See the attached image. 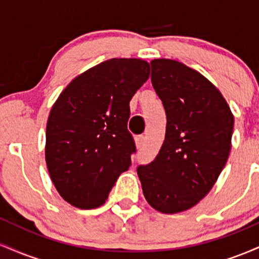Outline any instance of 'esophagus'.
I'll return each instance as SVG.
<instances>
[{
	"label": "esophagus",
	"instance_id": "1",
	"mask_svg": "<svg viewBox=\"0 0 259 259\" xmlns=\"http://www.w3.org/2000/svg\"><path fill=\"white\" fill-rule=\"evenodd\" d=\"M144 141H145L144 136H142V135L136 136V138H135V145H136V147L141 148L142 145H144Z\"/></svg>",
	"mask_w": 259,
	"mask_h": 259
}]
</instances>
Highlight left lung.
Instances as JSON below:
<instances>
[{
    "mask_svg": "<svg viewBox=\"0 0 259 259\" xmlns=\"http://www.w3.org/2000/svg\"><path fill=\"white\" fill-rule=\"evenodd\" d=\"M151 80L167 114L165 139L156 159L138 168L150 206L184 212L210 191L231 150L234 115L206 76L174 59L151 62Z\"/></svg>",
    "mask_w": 259,
    "mask_h": 259,
    "instance_id": "1",
    "label": "left lung"
}]
</instances>
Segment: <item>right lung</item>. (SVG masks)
Returning a JSON list of instances; mask_svg holds the SVG:
<instances>
[{
	"mask_svg": "<svg viewBox=\"0 0 259 259\" xmlns=\"http://www.w3.org/2000/svg\"><path fill=\"white\" fill-rule=\"evenodd\" d=\"M150 76L140 58H112L74 78L53 103L45 159L64 201L80 209L102 206L132 164L129 102Z\"/></svg>",
	"mask_w": 259,
	"mask_h": 259,
	"instance_id": "obj_1",
	"label": "right lung"
}]
</instances>
